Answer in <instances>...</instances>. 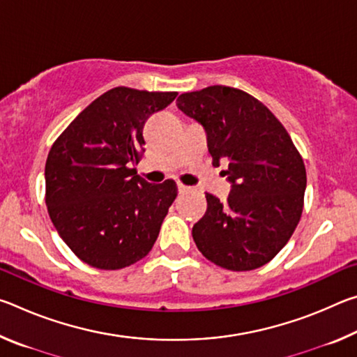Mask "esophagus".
<instances>
[{
	"mask_svg": "<svg viewBox=\"0 0 357 357\" xmlns=\"http://www.w3.org/2000/svg\"><path fill=\"white\" fill-rule=\"evenodd\" d=\"M192 189V187H189V185H184V184H178V190H179V193H185V192H189Z\"/></svg>",
	"mask_w": 357,
	"mask_h": 357,
	"instance_id": "1",
	"label": "esophagus"
}]
</instances>
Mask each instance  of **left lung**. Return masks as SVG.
I'll use <instances>...</instances> for the list:
<instances>
[{
    "label": "left lung",
    "mask_w": 357,
    "mask_h": 357,
    "mask_svg": "<svg viewBox=\"0 0 357 357\" xmlns=\"http://www.w3.org/2000/svg\"><path fill=\"white\" fill-rule=\"evenodd\" d=\"M176 105L200 123L213 164L228 162L225 203L206 193L192 228L198 250L228 271L269 263L291 238L304 208L307 174L291 137L268 107L243 89L214 84L181 94Z\"/></svg>",
    "instance_id": "obj_1"
}]
</instances>
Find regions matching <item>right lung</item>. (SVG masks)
Returning a JSON list of instances; mask_svg holds the SVG:
<instances>
[{
	"instance_id": "add662e5",
	"label": "right lung",
	"mask_w": 357,
	"mask_h": 357,
	"mask_svg": "<svg viewBox=\"0 0 357 357\" xmlns=\"http://www.w3.org/2000/svg\"><path fill=\"white\" fill-rule=\"evenodd\" d=\"M176 96L113 88L52 144L45 162L48 215L69 249L93 268H128L146 257L159 236L176 183L149 184L132 165L144 153L146 119Z\"/></svg>"
}]
</instances>
